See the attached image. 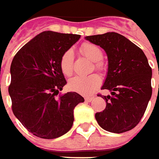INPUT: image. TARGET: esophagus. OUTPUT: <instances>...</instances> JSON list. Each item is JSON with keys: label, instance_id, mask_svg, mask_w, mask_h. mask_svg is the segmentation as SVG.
I'll return each instance as SVG.
<instances>
[{"label": "esophagus", "instance_id": "34e87169", "mask_svg": "<svg viewBox=\"0 0 159 159\" xmlns=\"http://www.w3.org/2000/svg\"><path fill=\"white\" fill-rule=\"evenodd\" d=\"M85 100L86 102H92V100H93V98H91V97H86L85 98Z\"/></svg>", "mask_w": 159, "mask_h": 159}]
</instances>
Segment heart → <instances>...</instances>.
<instances>
[{"instance_id":"obj_1","label":"heart","mask_w":159,"mask_h":159,"mask_svg":"<svg viewBox=\"0 0 159 159\" xmlns=\"http://www.w3.org/2000/svg\"><path fill=\"white\" fill-rule=\"evenodd\" d=\"M80 52L86 58L94 62L98 70L103 69V64L99 61L103 58V51L98 46L91 43H85L80 47ZM60 67L65 75L70 76L74 70V52L67 49L62 54L60 60ZM101 85V78L98 74H91L86 77H74L68 82L70 90L82 95H91Z\"/></svg>"}]
</instances>
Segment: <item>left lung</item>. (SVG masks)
Here are the masks:
<instances>
[{
  "label": "left lung",
  "mask_w": 159,
  "mask_h": 159,
  "mask_svg": "<svg viewBox=\"0 0 159 159\" xmlns=\"http://www.w3.org/2000/svg\"><path fill=\"white\" fill-rule=\"evenodd\" d=\"M85 38L100 46L108 56V73L101 89L109 90L111 95L101 97L106 101V107L96 113V120L108 132L129 131L141 120L152 97V68L146 55L116 32Z\"/></svg>",
  "instance_id": "8db88e82"
}]
</instances>
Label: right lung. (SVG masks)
<instances>
[{
  "label": "right lung",
  "instance_id": "1",
  "mask_svg": "<svg viewBox=\"0 0 159 159\" xmlns=\"http://www.w3.org/2000/svg\"><path fill=\"white\" fill-rule=\"evenodd\" d=\"M80 38L77 34L43 31L13 57L8 87L12 110L37 137L49 139L65 134L74 123V108L85 101L74 92L56 98L67 84L60 67L61 57Z\"/></svg>",
  "mask_w": 159,
  "mask_h": 159
}]
</instances>
